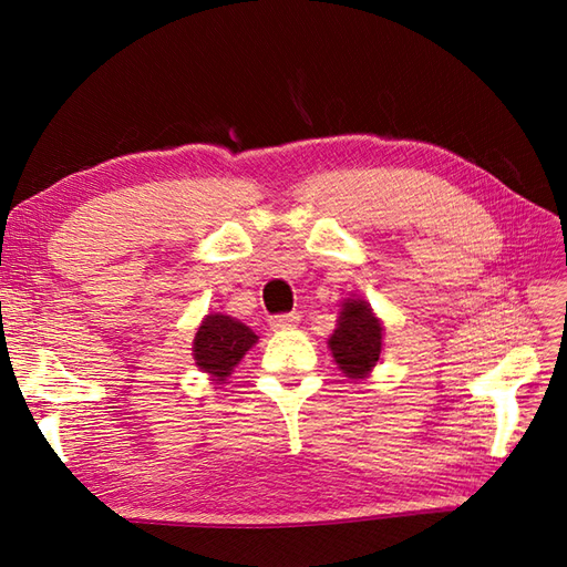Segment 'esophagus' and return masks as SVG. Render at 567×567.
<instances>
[{
	"label": "esophagus",
	"mask_w": 567,
	"mask_h": 567,
	"mask_svg": "<svg viewBox=\"0 0 567 567\" xmlns=\"http://www.w3.org/2000/svg\"><path fill=\"white\" fill-rule=\"evenodd\" d=\"M299 323V315L297 311H290V315H275L270 317V327L272 329H292Z\"/></svg>",
	"instance_id": "esophagus-1"
}]
</instances>
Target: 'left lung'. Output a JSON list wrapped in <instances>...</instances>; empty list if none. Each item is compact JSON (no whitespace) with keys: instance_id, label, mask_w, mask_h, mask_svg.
Instances as JSON below:
<instances>
[{"instance_id":"obj_1","label":"left lung","mask_w":567,"mask_h":567,"mask_svg":"<svg viewBox=\"0 0 567 567\" xmlns=\"http://www.w3.org/2000/svg\"><path fill=\"white\" fill-rule=\"evenodd\" d=\"M329 348L348 378H365L368 370L375 368L382 351V327L363 299H346Z\"/></svg>"}]
</instances>
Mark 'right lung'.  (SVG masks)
Returning a JSON list of instances; mask_svg holds the SVG:
<instances>
[{"label":"right lung","mask_w":567,"mask_h":567,"mask_svg":"<svg viewBox=\"0 0 567 567\" xmlns=\"http://www.w3.org/2000/svg\"><path fill=\"white\" fill-rule=\"evenodd\" d=\"M256 341L258 336L246 323L226 315H209L195 336L192 353H195L197 365L221 384Z\"/></svg>","instance_id":"right-lung-1"}]
</instances>
